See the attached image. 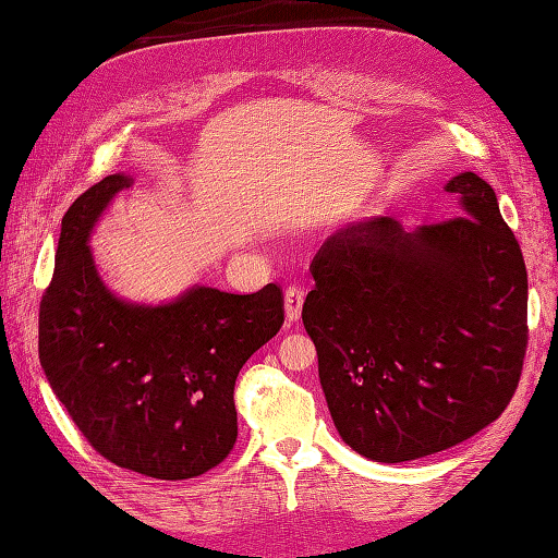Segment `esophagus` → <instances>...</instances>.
Returning <instances> with one entry per match:
<instances>
[{
    "label": "esophagus",
    "instance_id": "1",
    "mask_svg": "<svg viewBox=\"0 0 558 558\" xmlns=\"http://www.w3.org/2000/svg\"><path fill=\"white\" fill-rule=\"evenodd\" d=\"M303 301H305V291L301 287H289L287 293H283V311H287V323L289 325L301 317Z\"/></svg>",
    "mask_w": 558,
    "mask_h": 558
}]
</instances>
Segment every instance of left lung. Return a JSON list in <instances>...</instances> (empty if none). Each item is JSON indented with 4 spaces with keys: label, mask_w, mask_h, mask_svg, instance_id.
Masks as SVG:
<instances>
[{
    "label": "left lung",
    "mask_w": 558,
    "mask_h": 558,
    "mask_svg": "<svg viewBox=\"0 0 558 558\" xmlns=\"http://www.w3.org/2000/svg\"><path fill=\"white\" fill-rule=\"evenodd\" d=\"M464 216L404 231L390 216L339 229L311 265L303 325L339 436L407 462L480 434L513 397L527 349V271L494 187L446 183Z\"/></svg>",
    "instance_id": "left-lung-1"
}]
</instances>
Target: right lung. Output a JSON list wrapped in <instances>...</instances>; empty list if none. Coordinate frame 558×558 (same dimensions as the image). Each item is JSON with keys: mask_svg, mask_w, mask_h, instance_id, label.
<instances>
[{"mask_svg": "<svg viewBox=\"0 0 558 558\" xmlns=\"http://www.w3.org/2000/svg\"><path fill=\"white\" fill-rule=\"evenodd\" d=\"M132 183L108 175L66 209L40 301V366L106 460L154 480H192L233 450L235 378L279 332L283 295L277 283L247 295L192 287L161 305L112 293L88 238Z\"/></svg>", "mask_w": 558, "mask_h": 558, "instance_id": "1", "label": "right lung"}]
</instances>
